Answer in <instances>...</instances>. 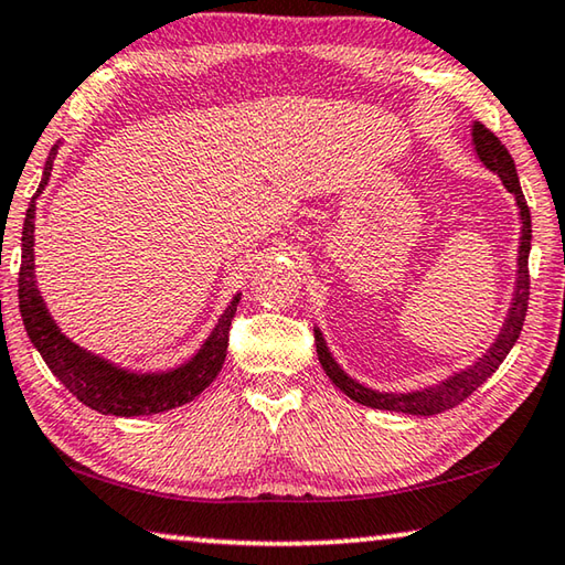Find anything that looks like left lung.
Returning <instances> with one entry per match:
<instances>
[{
    "instance_id": "8db88e82",
    "label": "left lung",
    "mask_w": 565,
    "mask_h": 565,
    "mask_svg": "<svg viewBox=\"0 0 565 565\" xmlns=\"http://www.w3.org/2000/svg\"><path fill=\"white\" fill-rule=\"evenodd\" d=\"M471 136H473V146H477L479 158L487 163V168H491L493 173H499L501 183L507 185L509 193H513V198H516L519 211H521L523 225H521V245H519V280H516V295H513V305L509 310L507 324H503V330L499 334V340L493 342V348L483 354V358L473 364V367L454 374V377L437 384V387L412 392V394H390V392H374V390L362 387V384L348 377V374L338 367V362L332 360L330 350L324 348L320 330H315V342H318V358H320L322 370L328 372V377L358 404H367V407H374V409L417 414V417H431V414H441L447 409H454L457 404L471 397V394L477 392L481 384L499 370V364L507 360V354L511 352L513 342L519 340L523 320H526L529 288H531V275H529L531 211L526 205V198H523L519 175H516V166H513V158L507 151V146H503L499 138L493 136V131H489V128L479 121L473 124Z\"/></svg>"
}]
</instances>
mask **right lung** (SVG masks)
Instances as JSON below:
<instances>
[{"label":"right lung","instance_id":"right-lung-1","mask_svg":"<svg viewBox=\"0 0 565 565\" xmlns=\"http://www.w3.org/2000/svg\"><path fill=\"white\" fill-rule=\"evenodd\" d=\"M58 146L52 148L46 158L42 183H39L32 203L26 207L24 231H22V267H19V312H22L24 330L34 348L42 354L46 367L54 377L74 394V397L102 414H116V417H141V414H158L185 402H193L217 372H221L227 352V338H231V322L241 295H235L227 305L223 318L217 320L215 330L205 344L198 350L195 358L183 367L158 374H134L118 370L114 364L94 358L86 350L64 338L54 320L49 318L42 295L34 282V211L36 198L44 191L52 175L54 156Z\"/></svg>","mask_w":565,"mask_h":565}]
</instances>
